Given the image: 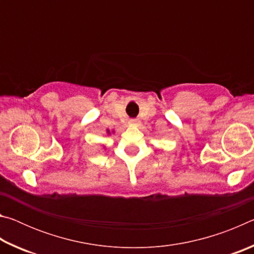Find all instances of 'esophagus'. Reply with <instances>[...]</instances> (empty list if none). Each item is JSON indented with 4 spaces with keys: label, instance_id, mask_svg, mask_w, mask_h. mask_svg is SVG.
<instances>
[{
    "label": "esophagus",
    "instance_id": "esophagus-1",
    "mask_svg": "<svg viewBox=\"0 0 254 254\" xmlns=\"http://www.w3.org/2000/svg\"><path fill=\"white\" fill-rule=\"evenodd\" d=\"M130 124H131V126H139L140 121L137 119H131L130 120Z\"/></svg>",
    "mask_w": 254,
    "mask_h": 254
}]
</instances>
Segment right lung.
Returning a JSON list of instances; mask_svg holds the SVG:
<instances>
[{"label": "right lung", "instance_id": "add662e5", "mask_svg": "<svg viewBox=\"0 0 254 254\" xmlns=\"http://www.w3.org/2000/svg\"><path fill=\"white\" fill-rule=\"evenodd\" d=\"M107 133H109V134H110V130H107Z\"/></svg>", "mask_w": 254, "mask_h": 254}]
</instances>
